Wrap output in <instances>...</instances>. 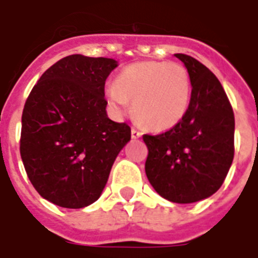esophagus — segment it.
<instances>
[{"label": "esophagus", "instance_id": "1", "mask_svg": "<svg viewBox=\"0 0 258 258\" xmlns=\"http://www.w3.org/2000/svg\"><path fill=\"white\" fill-rule=\"evenodd\" d=\"M141 137H142V133H141V131H138V130L135 128L131 130V138H133V140H137V138H141Z\"/></svg>", "mask_w": 258, "mask_h": 258}]
</instances>
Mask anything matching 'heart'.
<instances>
[{"label":"heart","mask_w":258,"mask_h":258,"mask_svg":"<svg viewBox=\"0 0 258 258\" xmlns=\"http://www.w3.org/2000/svg\"><path fill=\"white\" fill-rule=\"evenodd\" d=\"M190 92L189 74L182 64L144 60L124 68L116 84L106 85L105 98L118 116L128 112L130 101H134V114L141 124L166 131L185 117Z\"/></svg>","instance_id":"obj_1"}]
</instances>
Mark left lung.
<instances>
[{
	"mask_svg": "<svg viewBox=\"0 0 258 258\" xmlns=\"http://www.w3.org/2000/svg\"><path fill=\"white\" fill-rule=\"evenodd\" d=\"M174 56L189 74V109L171 130L144 135L149 151L145 173L162 198L184 205L220 189L233 160L235 117L216 76L189 55Z\"/></svg>",
	"mask_w": 258,
	"mask_h": 258,
	"instance_id": "1",
	"label": "left lung"
}]
</instances>
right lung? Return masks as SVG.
Here are the masks:
<instances>
[{
    "label": "right lung",
    "mask_w": 258,
    "mask_h": 258,
    "mask_svg": "<svg viewBox=\"0 0 258 258\" xmlns=\"http://www.w3.org/2000/svg\"><path fill=\"white\" fill-rule=\"evenodd\" d=\"M117 60L70 55L42 74L22 114L20 156L44 199L81 209L99 199L131 128L107 117L105 81Z\"/></svg>",
    "instance_id": "1"
}]
</instances>
